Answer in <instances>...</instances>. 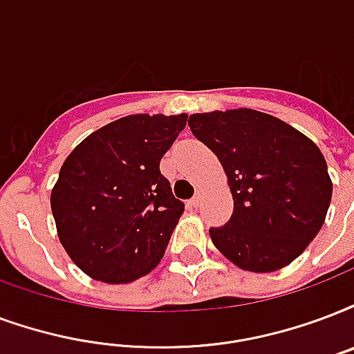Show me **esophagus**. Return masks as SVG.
I'll return each mask as SVG.
<instances>
[{
    "label": "esophagus",
    "mask_w": 354,
    "mask_h": 354,
    "mask_svg": "<svg viewBox=\"0 0 354 354\" xmlns=\"http://www.w3.org/2000/svg\"><path fill=\"white\" fill-rule=\"evenodd\" d=\"M201 201H202V196L201 195H195V196H193V198H191V206L198 207V206H201Z\"/></svg>",
    "instance_id": "34e87169"
}]
</instances>
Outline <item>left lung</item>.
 <instances>
[{
  "label": "left lung",
  "instance_id": "obj_1",
  "mask_svg": "<svg viewBox=\"0 0 354 354\" xmlns=\"http://www.w3.org/2000/svg\"><path fill=\"white\" fill-rule=\"evenodd\" d=\"M189 128L225 169L234 213L209 228L213 245L252 273L290 266L327 217L333 182L314 141L254 109L195 113Z\"/></svg>",
  "mask_w": 354,
  "mask_h": 354
}]
</instances>
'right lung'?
Returning a JSON list of instances; mask_svg holds the SVG:
<instances>
[{"label":"right lung","instance_id":"add662e5","mask_svg":"<svg viewBox=\"0 0 354 354\" xmlns=\"http://www.w3.org/2000/svg\"><path fill=\"white\" fill-rule=\"evenodd\" d=\"M185 122V113L122 117L64 159L51 213L64 250L91 279L128 284L161 261L183 202L159 161Z\"/></svg>","mask_w":354,"mask_h":354}]
</instances>
